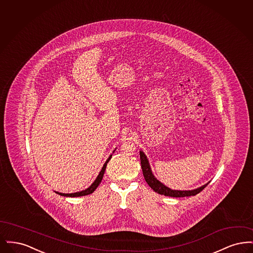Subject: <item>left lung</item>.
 Returning a JSON list of instances; mask_svg holds the SVG:
<instances>
[{
  "label": "left lung",
  "mask_w": 253,
  "mask_h": 253,
  "mask_svg": "<svg viewBox=\"0 0 253 253\" xmlns=\"http://www.w3.org/2000/svg\"><path fill=\"white\" fill-rule=\"evenodd\" d=\"M139 155H140L141 168H142V171H143L145 180L156 193H159V194H162V195H165V196H170V197L192 196V195H195V194L200 193L205 187H207V185L211 182V181H209L203 186H201L197 189H194V190H189V191L171 190L167 186H165L163 183H161L160 181L157 180V177L154 175V173L152 171L149 160H148V158L146 157L144 153L142 151H139Z\"/></svg>",
  "instance_id": "left-lung-1"
}]
</instances>
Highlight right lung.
Returning <instances> with one entry per match:
<instances>
[{"label": "right lung", "mask_w": 253, "mask_h": 253, "mask_svg": "<svg viewBox=\"0 0 253 253\" xmlns=\"http://www.w3.org/2000/svg\"><path fill=\"white\" fill-rule=\"evenodd\" d=\"M116 151V150H115ZM114 151V152H115ZM113 152V153H114ZM113 155H111L110 157H108V159L106 160V162L104 163V165H103V167L101 168V170L99 171V173H98V175L96 176V180L94 181L87 189H85L84 191H81V192H77V193H59V192H55L56 193H58V194H60V195H62V196H66V197H79V196H84V195H88V194H90V193H93L95 192V190H96V188L98 187V185L100 184V182L102 180V178H103V174H104V171H105V169H106V166H107V163H108L109 161H110V159H111V157H112Z\"/></svg>", "instance_id": "right-lung-1"}]
</instances>
